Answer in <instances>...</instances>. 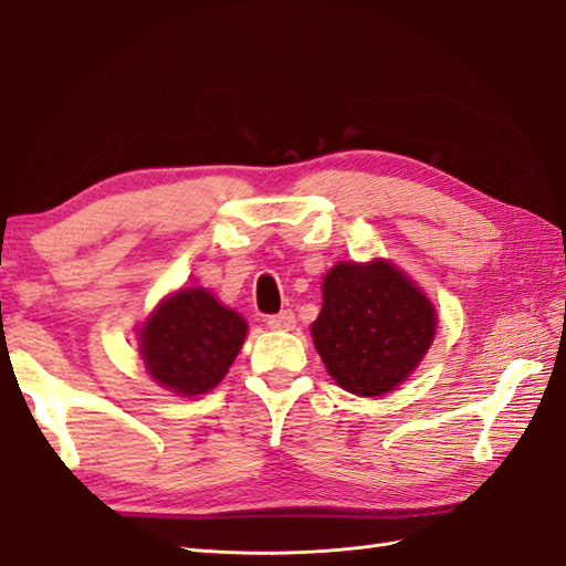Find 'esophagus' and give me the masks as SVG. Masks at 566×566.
Returning a JSON list of instances; mask_svg holds the SVG:
<instances>
[{
	"instance_id": "esophagus-1",
	"label": "esophagus",
	"mask_w": 566,
	"mask_h": 566,
	"mask_svg": "<svg viewBox=\"0 0 566 566\" xmlns=\"http://www.w3.org/2000/svg\"><path fill=\"white\" fill-rule=\"evenodd\" d=\"M266 325L271 331H293L295 328V314L290 310H283L279 314H273L266 318Z\"/></svg>"
}]
</instances>
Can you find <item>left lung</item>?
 Instances as JSON below:
<instances>
[{
	"label": "left lung",
	"instance_id": "8db88e82",
	"mask_svg": "<svg viewBox=\"0 0 566 566\" xmlns=\"http://www.w3.org/2000/svg\"><path fill=\"white\" fill-rule=\"evenodd\" d=\"M434 331L432 302L389 262H339L325 273L312 337L342 389L358 397L391 391L420 366Z\"/></svg>",
	"mask_w": 566,
	"mask_h": 566
}]
</instances>
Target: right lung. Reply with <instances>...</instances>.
<instances>
[{"mask_svg":"<svg viewBox=\"0 0 566 566\" xmlns=\"http://www.w3.org/2000/svg\"><path fill=\"white\" fill-rule=\"evenodd\" d=\"M245 335V318L219 304L210 290L181 287L144 323L139 352L160 387L179 397H196L221 382Z\"/></svg>","mask_w":566,"mask_h":566,"instance_id":"add662e5","label":"right lung"}]
</instances>
